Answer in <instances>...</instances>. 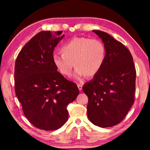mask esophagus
Instances as JSON below:
<instances>
[{"label":"esophagus","instance_id":"esophagus-1","mask_svg":"<svg viewBox=\"0 0 150 150\" xmlns=\"http://www.w3.org/2000/svg\"><path fill=\"white\" fill-rule=\"evenodd\" d=\"M77 87H78L79 90V91H81V90H82V88H83L82 85H80V84H78V85H77Z\"/></svg>","mask_w":150,"mask_h":150}]
</instances>
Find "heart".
<instances>
[{
	"mask_svg": "<svg viewBox=\"0 0 150 150\" xmlns=\"http://www.w3.org/2000/svg\"><path fill=\"white\" fill-rule=\"evenodd\" d=\"M62 54L52 56L53 63L61 74L69 77L73 67L74 77L81 80L93 77L100 71L106 57V47L100 40L85 37L73 38L61 47Z\"/></svg>",
	"mask_w": 150,
	"mask_h": 150,
	"instance_id": "1",
	"label": "heart"
}]
</instances>
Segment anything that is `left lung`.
Here are the masks:
<instances>
[{
    "instance_id": "8db88e82",
    "label": "left lung",
    "mask_w": 150,
    "mask_h": 150,
    "mask_svg": "<svg viewBox=\"0 0 150 150\" xmlns=\"http://www.w3.org/2000/svg\"><path fill=\"white\" fill-rule=\"evenodd\" d=\"M106 47L103 67L83 90L87 95L88 119L106 128L123 120L134 102L136 71L131 53L121 42L100 30H93Z\"/></svg>"
}]
</instances>
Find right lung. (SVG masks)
<instances>
[{"instance_id":"add662e5","label":"right lung","mask_w":150,"mask_h":150,"mask_svg":"<svg viewBox=\"0 0 150 150\" xmlns=\"http://www.w3.org/2000/svg\"><path fill=\"white\" fill-rule=\"evenodd\" d=\"M42 31L18 55L14 68L15 93L24 115L44 130H55L68 120L67 106L79 93L77 85L66 79L52 61L54 51L64 34Z\"/></svg>"}]
</instances>
